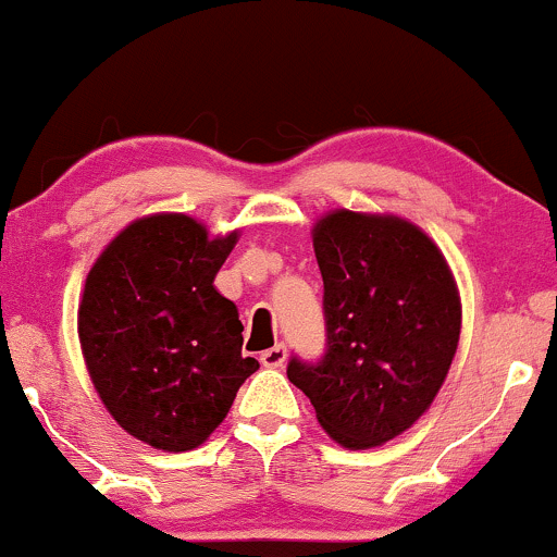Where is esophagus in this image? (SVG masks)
<instances>
[{
    "label": "esophagus",
    "mask_w": 557,
    "mask_h": 557,
    "mask_svg": "<svg viewBox=\"0 0 557 557\" xmlns=\"http://www.w3.org/2000/svg\"><path fill=\"white\" fill-rule=\"evenodd\" d=\"M285 357H288V352H285L283 344H274V347L263 349L259 360H261L263 368H283L285 366Z\"/></svg>",
    "instance_id": "obj_1"
}]
</instances>
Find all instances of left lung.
<instances>
[{
    "mask_svg": "<svg viewBox=\"0 0 557 557\" xmlns=\"http://www.w3.org/2000/svg\"><path fill=\"white\" fill-rule=\"evenodd\" d=\"M323 274L327 352L290 360L288 379L344 448H373L411 430L454 362L461 298L446 256L392 213L336 208L312 230Z\"/></svg>",
    "mask_w": 557,
    "mask_h": 557,
    "instance_id": "1",
    "label": "left lung"
}]
</instances>
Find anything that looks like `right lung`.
Instances as JSON below:
<instances>
[{
	"label": "right lung",
	"instance_id": "add662e5",
	"mask_svg": "<svg viewBox=\"0 0 557 557\" xmlns=\"http://www.w3.org/2000/svg\"><path fill=\"white\" fill-rule=\"evenodd\" d=\"M237 239L239 230L210 234L186 213H151L87 272L77 312L87 373L116 424L146 446H202L259 368L243 357L237 307L213 285Z\"/></svg>",
	"mask_w": 557,
	"mask_h": 557
}]
</instances>
